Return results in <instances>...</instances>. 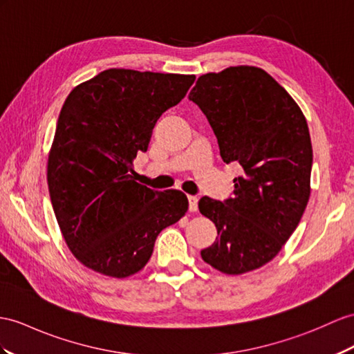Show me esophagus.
<instances>
[{
	"instance_id": "1",
	"label": "esophagus",
	"mask_w": 354,
	"mask_h": 354,
	"mask_svg": "<svg viewBox=\"0 0 354 354\" xmlns=\"http://www.w3.org/2000/svg\"><path fill=\"white\" fill-rule=\"evenodd\" d=\"M187 200H189V210L195 213L198 210V198L191 195V196H187Z\"/></svg>"
}]
</instances>
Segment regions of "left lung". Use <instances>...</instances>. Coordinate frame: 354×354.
<instances>
[{
	"label": "left lung",
	"instance_id": "1",
	"mask_svg": "<svg viewBox=\"0 0 354 354\" xmlns=\"http://www.w3.org/2000/svg\"><path fill=\"white\" fill-rule=\"evenodd\" d=\"M189 100L209 120L223 162L243 169L234 178V196L198 203L218 230L203 260L227 274L260 269L295 232L311 195L306 118L287 90L254 66L201 75Z\"/></svg>",
	"mask_w": 354,
	"mask_h": 354
}]
</instances>
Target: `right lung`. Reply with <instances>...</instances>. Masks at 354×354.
<instances>
[{
  "label": "right lung",
  "mask_w": 354,
  "mask_h": 354,
  "mask_svg": "<svg viewBox=\"0 0 354 354\" xmlns=\"http://www.w3.org/2000/svg\"><path fill=\"white\" fill-rule=\"evenodd\" d=\"M194 75L108 68L68 94L48 158V187L64 242L80 263L127 278L149 263L159 232L187 212L180 191L135 182L133 159L182 100Z\"/></svg>",
  "instance_id": "add662e5"
}]
</instances>
